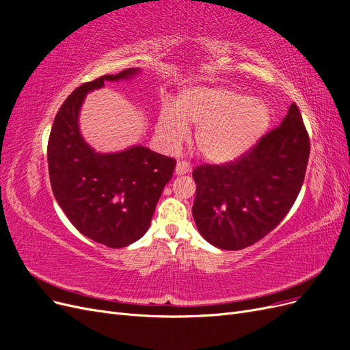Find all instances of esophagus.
<instances>
[{
  "instance_id": "1",
  "label": "esophagus",
  "mask_w": 350,
  "mask_h": 350,
  "mask_svg": "<svg viewBox=\"0 0 350 350\" xmlns=\"http://www.w3.org/2000/svg\"><path fill=\"white\" fill-rule=\"evenodd\" d=\"M191 172V166L187 162H178L175 166V174L176 175H185Z\"/></svg>"
}]
</instances>
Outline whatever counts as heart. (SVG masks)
I'll list each match as a JSON object with an SVG mask.
<instances>
[{
    "label": "heart",
    "instance_id": "obj_1",
    "mask_svg": "<svg viewBox=\"0 0 350 350\" xmlns=\"http://www.w3.org/2000/svg\"><path fill=\"white\" fill-rule=\"evenodd\" d=\"M271 122L269 105L234 89L197 86L181 92L176 107L166 103L159 115L156 133L167 150H176L197 126L200 154L213 163H228L248 153Z\"/></svg>",
    "mask_w": 350,
    "mask_h": 350
}]
</instances>
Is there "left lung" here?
I'll use <instances>...</instances> for the list:
<instances>
[{"label": "left lung", "mask_w": 350, "mask_h": 350, "mask_svg": "<svg viewBox=\"0 0 350 350\" xmlns=\"http://www.w3.org/2000/svg\"><path fill=\"white\" fill-rule=\"evenodd\" d=\"M310 157V137L295 103L282 124L245 156L194 169L193 216L207 242L242 250L276 228L298 197Z\"/></svg>", "instance_id": "left-lung-1"}]
</instances>
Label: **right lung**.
I'll return each mask as SVG.
<instances>
[{"mask_svg":"<svg viewBox=\"0 0 350 350\" xmlns=\"http://www.w3.org/2000/svg\"><path fill=\"white\" fill-rule=\"evenodd\" d=\"M139 72L126 68L81 84L62 103L48 142L51 187L59 207L84 237L109 248L126 247L146 234L176 165L140 144L99 153L83 139L79 116L86 94Z\"/></svg>","mask_w":350,"mask_h":350,"instance_id":"obj_1","label":"right lung"}]
</instances>
